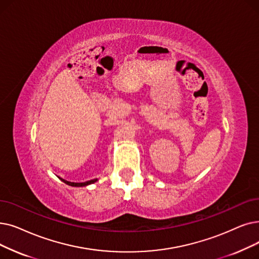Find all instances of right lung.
<instances>
[{
    "label": "right lung",
    "mask_w": 259,
    "mask_h": 259,
    "mask_svg": "<svg viewBox=\"0 0 259 259\" xmlns=\"http://www.w3.org/2000/svg\"><path fill=\"white\" fill-rule=\"evenodd\" d=\"M61 181L63 182V183H65V184H67V185H70V186H74V187H82V186H88V185H90V184H93V183H95L96 181H98V179H93V180H90V181H87V182H81V183H75V182H70V181H66V180H64V179H61V178H59Z\"/></svg>",
    "instance_id": "right-lung-1"
}]
</instances>
